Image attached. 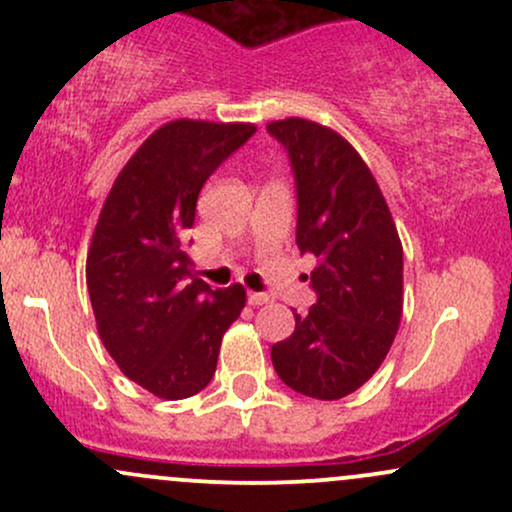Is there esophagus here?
<instances>
[{
    "mask_svg": "<svg viewBox=\"0 0 512 512\" xmlns=\"http://www.w3.org/2000/svg\"><path fill=\"white\" fill-rule=\"evenodd\" d=\"M272 301V298L267 296V293H257V291H250L248 293V303L250 305H264V303H269Z\"/></svg>",
    "mask_w": 512,
    "mask_h": 512,
    "instance_id": "1",
    "label": "esophagus"
}]
</instances>
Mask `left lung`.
I'll use <instances>...</instances> for the list:
<instances>
[{"mask_svg":"<svg viewBox=\"0 0 512 512\" xmlns=\"http://www.w3.org/2000/svg\"><path fill=\"white\" fill-rule=\"evenodd\" d=\"M298 187L296 245L317 257V303L296 317L272 363L291 390L342 399L383 366L402 320V240L378 182L339 132L303 117L267 125Z\"/></svg>","mask_w":512,"mask_h":512,"instance_id":"left-lung-1","label":"left lung"}]
</instances>
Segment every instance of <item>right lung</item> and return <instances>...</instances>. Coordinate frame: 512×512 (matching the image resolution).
I'll return each instance as SVG.
<instances>
[{
    "instance_id": "add662e5",
    "label": "right lung",
    "mask_w": 512,
    "mask_h": 512,
    "mask_svg": "<svg viewBox=\"0 0 512 512\" xmlns=\"http://www.w3.org/2000/svg\"><path fill=\"white\" fill-rule=\"evenodd\" d=\"M255 129L187 117L161 125L117 173L91 236L86 286L101 342L161 399L209 385L223 334L248 301L240 284L211 291L192 274L185 231L204 182Z\"/></svg>"
}]
</instances>
